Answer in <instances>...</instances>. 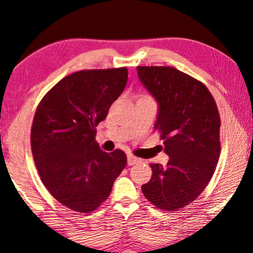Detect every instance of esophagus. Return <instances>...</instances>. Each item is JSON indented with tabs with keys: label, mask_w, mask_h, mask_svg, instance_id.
<instances>
[{
	"label": "esophagus",
	"mask_w": 253,
	"mask_h": 253,
	"mask_svg": "<svg viewBox=\"0 0 253 253\" xmlns=\"http://www.w3.org/2000/svg\"><path fill=\"white\" fill-rule=\"evenodd\" d=\"M139 162H140V159L135 158V156H133V155L127 156V164H128V166H133L135 164H139Z\"/></svg>",
	"instance_id": "obj_1"
}]
</instances>
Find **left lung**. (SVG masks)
I'll use <instances>...</instances> for the list:
<instances>
[{
    "label": "left lung",
    "instance_id": "left-lung-1",
    "mask_svg": "<svg viewBox=\"0 0 253 253\" xmlns=\"http://www.w3.org/2000/svg\"><path fill=\"white\" fill-rule=\"evenodd\" d=\"M137 76L159 105L155 129L161 133L166 167L152 164L142 193L150 203L175 211L206 189L220 154V119L207 86L170 66H137Z\"/></svg>",
    "mask_w": 253,
    "mask_h": 253
}]
</instances>
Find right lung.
Returning <instances> with one entry per match:
<instances>
[{"instance_id":"add662e5","label":"right lung","mask_w":253,"mask_h":253,"mask_svg":"<svg viewBox=\"0 0 253 253\" xmlns=\"http://www.w3.org/2000/svg\"><path fill=\"white\" fill-rule=\"evenodd\" d=\"M127 77L126 68L75 72L44 95L35 113L31 150L38 174L49 193L75 211H94L126 167L123 150L100 149L95 127L123 93Z\"/></svg>"}]
</instances>
